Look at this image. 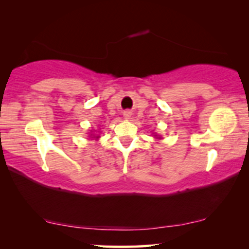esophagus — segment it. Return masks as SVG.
<instances>
[{
  "mask_svg": "<svg viewBox=\"0 0 249 249\" xmlns=\"http://www.w3.org/2000/svg\"><path fill=\"white\" fill-rule=\"evenodd\" d=\"M124 119H129L131 117V113L129 111H125L124 113Z\"/></svg>",
  "mask_w": 249,
  "mask_h": 249,
  "instance_id": "1",
  "label": "esophagus"
}]
</instances>
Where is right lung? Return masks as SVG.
I'll return each mask as SVG.
<instances>
[{"label":"right lung","mask_w":249,"mask_h":249,"mask_svg":"<svg viewBox=\"0 0 249 249\" xmlns=\"http://www.w3.org/2000/svg\"><path fill=\"white\" fill-rule=\"evenodd\" d=\"M90 136H94V135H93V134H91ZM94 138H98V136H95V137H94Z\"/></svg>","instance_id":"add662e5"}]
</instances>
